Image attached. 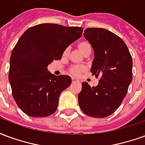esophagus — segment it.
<instances>
[{
  "label": "esophagus",
  "mask_w": 145,
  "mask_h": 145,
  "mask_svg": "<svg viewBox=\"0 0 145 145\" xmlns=\"http://www.w3.org/2000/svg\"><path fill=\"white\" fill-rule=\"evenodd\" d=\"M71 81H72V83H78V82H79L77 78H71Z\"/></svg>",
  "instance_id": "obj_1"
}]
</instances>
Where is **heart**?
Listing matches in <instances>:
<instances>
[{"label": "heart", "instance_id": "1", "mask_svg": "<svg viewBox=\"0 0 145 145\" xmlns=\"http://www.w3.org/2000/svg\"><path fill=\"white\" fill-rule=\"evenodd\" d=\"M78 49L82 54H85V56L89 55L91 54V46L88 42L82 41L81 42H79L78 44ZM68 53H69V48H67L63 52V55L67 56L68 54ZM84 71H85V67L82 66H73L70 68V73L74 74V75H78Z\"/></svg>", "mask_w": 145, "mask_h": 145}]
</instances>
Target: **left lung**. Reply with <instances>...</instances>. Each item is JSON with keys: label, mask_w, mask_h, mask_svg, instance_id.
I'll return each mask as SVG.
<instances>
[{"label": "left lung", "mask_w": 145, "mask_h": 145, "mask_svg": "<svg viewBox=\"0 0 145 145\" xmlns=\"http://www.w3.org/2000/svg\"><path fill=\"white\" fill-rule=\"evenodd\" d=\"M84 37L94 50L91 72L101 78L95 87L82 83L79 106L86 115L104 118L118 109L127 93L132 82V57L123 40L109 30L88 28Z\"/></svg>", "instance_id": "left-lung-1"}]
</instances>
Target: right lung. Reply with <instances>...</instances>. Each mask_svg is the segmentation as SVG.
Masks as SVG:
<instances>
[{"mask_svg":"<svg viewBox=\"0 0 145 145\" xmlns=\"http://www.w3.org/2000/svg\"><path fill=\"white\" fill-rule=\"evenodd\" d=\"M82 27L43 23L28 29L12 50L8 79L18 106L33 117H45L57 110L60 93L71 78L47 71L54 60L82 36Z\"/></svg>","mask_w":145,"mask_h":145,"instance_id":"right-lung-1","label":"right lung"}]
</instances>
